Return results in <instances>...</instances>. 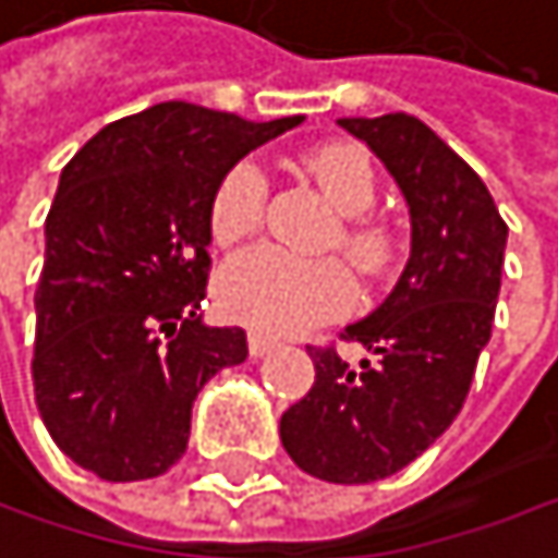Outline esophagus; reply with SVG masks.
Masks as SVG:
<instances>
[{
	"label": "esophagus",
	"mask_w": 558,
	"mask_h": 558,
	"mask_svg": "<svg viewBox=\"0 0 558 558\" xmlns=\"http://www.w3.org/2000/svg\"><path fill=\"white\" fill-rule=\"evenodd\" d=\"M270 350H277V340H270V337H264V333H247V353H251L254 360L267 356Z\"/></svg>",
	"instance_id": "1"
}]
</instances>
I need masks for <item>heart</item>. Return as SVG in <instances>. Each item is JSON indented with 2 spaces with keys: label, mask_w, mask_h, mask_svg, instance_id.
Here are the masks:
<instances>
[{
  "label": "heart",
  "mask_w": 558,
  "mask_h": 558,
  "mask_svg": "<svg viewBox=\"0 0 558 558\" xmlns=\"http://www.w3.org/2000/svg\"><path fill=\"white\" fill-rule=\"evenodd\" d=\"M307 172L320 182L337 205L340 225L330 244L353 260L363 274L386 270L392 257V238L383 225L363 218L379 195L376 166L366 149L350 143H330L304 159ZM267 202V175L257 162H234L215 185L208 205V228L218 244H238L260 228ZM215 301L225 317L257 333H304L347 314L356 301L350 270L337 257H301L281 247H254L228 260L215 281Z\"/></svg>",
  "instance_id": "obj_1"
}]
</instances>
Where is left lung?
<instances>
[{"instance_id":"8db88e82","label":"left lung","mask_w":558,"mask_h":558,"mask_svg":"<svg viewBox=\"0 0 558 558\" xmlns=\"http://www.w3.org/2000/svg\"><path fill=\"white\" fill-rule=\"evenodd\" d=\"M399 182L412 254L392 294L343 340L376 363L353 369L333 347H307L317 379L281 415L294 464L330 484H369L412 464L458 418L490 340L507 221L484 179L418 117H343Z\"/></svg>"}]
</instances>
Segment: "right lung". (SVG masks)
<instances>
[{
    "label": "right lung",
    "instance_id": "add662e5",
    "mask_svg": "<svg viewBox=\"0 0 558 558\" xmlns=\"http://www.w3.org/2000/svg\"><path fill=\"white\" fill-rule=\"evenodd\" d=\"M301 120L166 100L107 123L64 166L45 218L32 383L54 445L100 481L166 474L198 389L244 363V330L198 314L208 205L241 156Z\"/></svg>",
    "mask_w": 558,
    "mask_h": 558
}]
</instances>
